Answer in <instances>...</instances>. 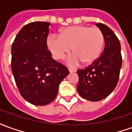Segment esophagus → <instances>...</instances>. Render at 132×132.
Listing matches in <instances>:
<instances>
[{"mask_svg": "<svg viewBox=\"0 0 132 132\" xmlns=\"http://www.w3.org/2000/svg\"><path fill=\"white\" fill-rule=\"evenodd\" d=\"M68 70L70 73H73V72H76V69H72V68H68Z\"/></svg>", "mask_w": 132, "mask_h": 132, "instance_id": "34e87169", "label": "esophagus"}]
</instances>
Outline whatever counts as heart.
<instances>
[{"mask_svg": "<svg viewBox=\"0 0 132 132\" xmlns=\"http://www.w3.org/2000/svg\"><path fill=\"white\" fill-rule=\"evenodd\" d=\"M104 33L98 28L87 26H72L61 30L59 35H49L46 45L52 56L62 59L70 51L73 53L69 64L81 62L85 65L95 62L100 57L104 46Z\"/></svg>", "mask_w": 132, "mask_h": 132, "instance_id": "1", "label": "heart"}]
</instances>
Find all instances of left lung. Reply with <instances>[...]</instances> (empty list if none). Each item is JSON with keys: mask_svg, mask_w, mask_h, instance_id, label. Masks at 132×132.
Returning a JSON list of instances; mask_svg holds the SVG:
<instances>
[{"mask_svg": "<svg viewBox=\"0 0 132 132\" xmlns=\"http://www.w3.org/2000/svg\"><path fill=\"white\" fill-rule=\"evenodd\" d=\"M96 26L102 31L105 38L103 53L88 68L77 70L78 93L81 97L91 101H101L112 93L122 66L119 39L106 25L97 23Z\"/></svg>", "mask_w": 132, "mask_h": 132, "instance_id": "1", "label": "left lung"}]
</instances>
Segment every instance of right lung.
I'll return each instance as SVG.
<instances>
[{
    "label": "right lung",
    "instance_id": "right-lung-1",
    "mask_svg": "<svg viewBox=\"0 0 132 132\" xmlns=\"http://www.w3.org/2000/svg\"><path fill=\"white\" fill-rule=\"evenodd\" d=\"M50 25L39 21L28 23L12 45V71L19 92L36 106L53 101L59 84L69 74L68 68L55 61L47 50Z\"/></svg>",
    "mask_w": 132,
    "mask_h": 132
}]
</instances>
